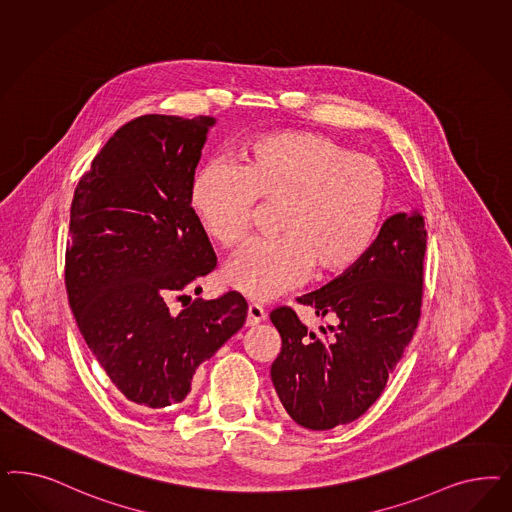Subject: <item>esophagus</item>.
I'll return each mask as SVG.
<instances>
[{
	"mask_svg": "<svg viewBox=\"0 0 512 512\" xmlns=\"http://www.w3.org/2000/svg\"><path fill=\"white\" fill-rule=\"evenodd\" d=\"M265 316L267 314L260 305H254V303L248 305L247 326H258L260 322H264Z\"/></svg>",
	"mask_w": 512,
	"mask_h": 512,
	"instance_id": "esophagus-1",
	"label": "esophagus"
}]
</instances>
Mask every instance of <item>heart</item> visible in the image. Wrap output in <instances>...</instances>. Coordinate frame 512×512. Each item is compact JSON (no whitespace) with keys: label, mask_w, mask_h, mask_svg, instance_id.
<instances>
[{"label":"heart","mask_w":512,"mask_h":512,"mask_svg":"<svg viewBox=\"0 0 512 512\" xmlns=\"http://www.w3.org/2000/svg\"><path fill=\"white\" fill-rule=\"evenodd\" d=\"M256 199L279 203L273 230L231 256L224 281L252 301H271L316 275L358 264L379 231L388 179L367 154L313 132L262 135L233 164L209 162L190 184V207L220 247L239 245Z\"/></svg>","instance_id":"heart-1"}]
</instances>
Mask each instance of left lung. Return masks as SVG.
I'll use <instances>...</instances> for the list:
<instances>
[{"instance_id": "obj_1", "label": "left lung", "mask_w": 512, "mask_h": 512, "mask_svg": "<svg viewBox=\"0 0 512 512\" xmlns=\"http://www.w3.org/2000/svg\"><path fill=\"white\" fill-rule=\"evenodd\" d=\"M426 237L420 211L390 216L358 264L297 297L330 318L320 326L324 339L290 307L271 311L282 339L271 380L299 426L322 431L348 424L379 399L418 326Z\"/></svg>"}]
</instances>
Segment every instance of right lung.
<instances>
[{"instance_id":"right-lung-1","label":"right lung","mask_w":512,"mask_h":512,"mask_svg":"<svg viewBox=\"0 0 512 512\" xmlns=\"http://www.w3.org/2000/svg\"><path fill=\"white\" fill-rule=\"evenodd\" d=\"M213 116L145 115L99 150L75 188L66 250L71 311L92 354L135 407L181 403L199 363L243 328L245 297L228 292L169 313L216 267L190 207Z\"/></svg>"}]
</instances>
